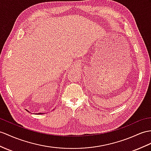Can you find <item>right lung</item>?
<instances>
[{
  "label": "right lung",
  "mask_w": 151,
  "mask_h": 151,
  "mask_svg": "<svg viewBox=\"0 0 151 151\" xmlns=\"http://www.w3.org/2000/svg\"><path fill=\"white\" fill-rule=\"evenodd\" d=\"M38 114H42V113H38Z\"/></svg>",
  "instance_id": "1"
}]
</instances>
